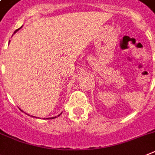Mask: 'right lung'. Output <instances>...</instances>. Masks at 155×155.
Wrapping results in <instances>:
<instances>
[{
    "mask_svg": "<svg viewBox=\"0 0 155 155\" xmlns=\"http://www.w3.org/2000/svg\"><path fill=\"white\" fill-rule=\"evenodd\" d=\"M19 29H20V28H19ZM16 29V30H15V33H14V34H15V33H16V32H17V31H18V29ZM61 114H60V115H61ZM59 115H58V116H59ZM31 116H32V115H31ZM32 117H34V116H32ZM56 118V116H55V117H53V118Z\"/></svg>",
    "mask_w": 155,
    "mask_h": 155,
    "instance_id": "1",
    "label": "right lung"
}]
</instances>
